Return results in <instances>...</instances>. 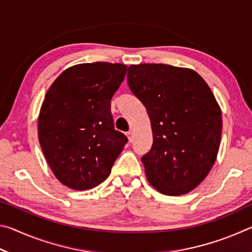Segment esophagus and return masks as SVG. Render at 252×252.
<instances>
[{"label":"esophagus","instance_id":"obj_1","mask_svg":"<svg viewBox=\"0 0 252 252\" xmlns=\"http://www.w3.org/2000/svg\"><path fill=\"white\" fill-rule=\"evenodd\" d=\"M126 136H127V139H129V142L133 141V131L126 132Z\"/></svg>","mask_w":252,"mask_h":252}]
</instances>
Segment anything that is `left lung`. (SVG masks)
<instances>
[{"label": "left lung", "mask_w": 252, "mask_h": 252, "mask_svg": "<svg viewBox=\"0 0 252 252\" xmlns=\"http://www.w3.org/2000/svg\"><path fill=\"white\" fill-rule=\"evenodd\" d=\"M127 84L151 121L153 143L141 160L150 185L167 195L190 192L218 155L222 117L201 76L168 64L130 65Z\"/></svg>", "instance_id": "left-lung-1"}]
</instances>
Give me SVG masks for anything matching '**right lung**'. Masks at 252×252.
Returning a JSON list of instances; mask_svg holds the SVG:
<instances>
[{
    "label": "right lung",
    "mask_w": 252,
    "mask_h": 252,
    "mask_svg": "<svg viewBox=\"0 0 252 252\" xmlns=\"http://www.w3.org/2000/svg\"><path fill=\"white\" fill-rule=\"evenodd\" d=\"M126 65L94 62L63 71L46 92L37 132L54 176L74 190L103 182L127 142L114 129L111 99Z\"/></svg>",
    "instance_id": "obj_1"
}]
</instances>
